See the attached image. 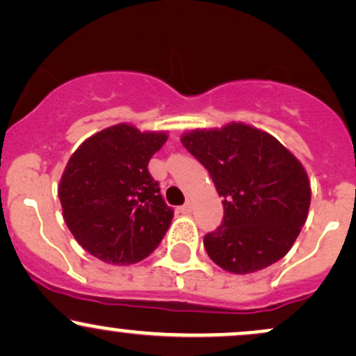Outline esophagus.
Masks as SVG:
<instances>
[{
	"label": "esophagus",
	"instance_id": "obj_1",
	"mask_svg": "<svg viewBox=\"0 0 356 356\" xmlns=\"http://www.w3.org/2000/svg\"><path fill=\"white\" fill-rule=\"evenodd\" d=\"M181 212H182V213H191V212H192V204H191V202L184 204L182 207H181Z\"/></svg>",
	"mask_w": 356,
	"mask_h": 356
}]
</instances>
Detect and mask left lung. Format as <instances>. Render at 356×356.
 Here are the masks:
<instances>
[{
	"instance_id": "8db88e82",
	"label": "left lung",
	"mask_w": 356,
	"mask_h": 356,
	"mask_svg": "<svg viewBox=\"0 0 356 356\" xmlns=\"http://www.w3.org/2000/svg\"><path fill=\"white\" fill-rule=\"evenodd\" d=\"M181 143L209 170L224 199L222 225L204 237L213 262L245 275L289 254L310 209L302 162L268 132L243 122L189 131Z\"/></svg>"
}]
</instances>
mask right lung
Wrapping results in <instances>:
<instances>
[{"instance_id": "add662e5", "label": "right lung", "mask_w": 356, "mask_h": 356, "mask_svg": "<svg viewBox=\"0 0 356 356\" xmlns=\"http://www.w3.org/2000/svg\"><path fill=\"white\" fill-rule=\"evenodd\" d=\"M165 140L164 131L115 124L88 137L67 161L58 187L64 222L102 262L137 264L164 238L174 211L147 165Z\"/></svg>"}]
</instances>
